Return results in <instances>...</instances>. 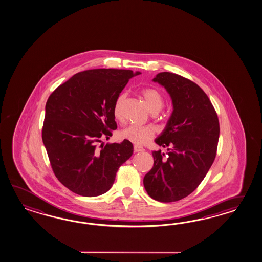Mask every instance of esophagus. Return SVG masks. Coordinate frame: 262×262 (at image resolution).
<instances>
[{"mask_svg": "<svg viewBox=\"0 0 262 262\" xmlns=\"http://www.w3.org/2000/svg\"><path fill=\"white\" fill-rule=\"evenodd\" d=\"M144 151V149L142 147L139 146V145H134V152H142Z\"/></svg>", "mask_w": 262, "mask_h": 262, "instance_id": "1", "label": "esophagus"}]
</instances>
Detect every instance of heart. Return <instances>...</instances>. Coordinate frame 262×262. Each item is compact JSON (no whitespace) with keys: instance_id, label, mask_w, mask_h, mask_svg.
<instances>
[{"instance_id":"b5f03b06","label":"heart","mask_w":262,"mask_h":262,"mask_svg":"<svg viewBox=\"0 0 262 262\" xmlns=\"http://www.w3.org/2000/svg\"><path fill=\"white\" fill-rule=\"evenodd\" d=\"M140 96L146 103L148 108L152 113H158L164 107L165 99L162 93L155 88H145L140 92ZM126 99L124 93L120 94L116 99L113 115L117 121H123V106ZM156 136V129L152 126L130 125L120 131L119 137L122 140H128L136 145H146Z\"/></svg>"}]
</instances>
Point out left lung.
<instances>
[{
	"mask_svg": "<svg viewBox=\"0 0 262 262\" xmlns=\"http://www.w3.org/2000/svg\"><path fill=\"white\" fill-rule=\"evenodd\" d=\"M170 93L173 111L156 140L168 147L167 156L152 152L154 166L143 179L147 193L163 203L181 200L207 176L217 154L219 119L209 98L194 82L176 73H159L152 79Z\"/></svg>",
	"mask_w": 262,
	"mask_h": 262,
	"instance_id": "8db88e82",
	"label": "left lung"
}]
</instances>
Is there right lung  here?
I'll list each match as a JSON object with an SVG mask.
<instances>
[{
  "label": "right lung",
  "mask_w": 262,
  "mask_h": 262,
  "mask_svg": "<svg viewBox=\"0 0 262 262\" xmlns=\"http://www.w3.org/2000/svg\"><path fill=\"white\" fill-rule=\"evenodd\" d=\"M140 74L130 70L94 69L74 74L50 95L45 106L42 140L56 178L76 194L106 192L116 173L133 154V144L100 145L117 129L116 99L128 81Z\"/></svg>",
  "instance_id": "1"
}]
</instances>
